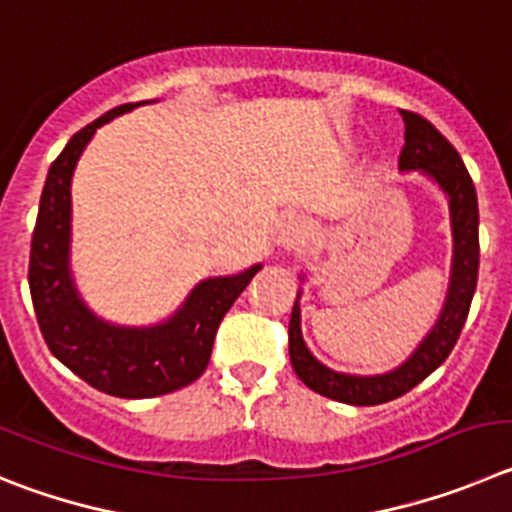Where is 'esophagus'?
I'll use <instances>...</instances> for the list:
<instances>
[{
    "label": "esophagus",
    "mask_w": 512,
    "mask_h": 512,
    "mask_svg": "<svg viewBox=\"0 0 512 512\" xmlns=\"http://www.w3.org/2000/svg\"><path fill=\"white\" fill-rule=\"evenodd\" d=\"M306 232H308L306 219H303V216H296V214H288L278 227V242L285 247L296 245V242H301L303 234Z\"/></svg>",
    "instance_id": "obj_1"
}]
</instances>
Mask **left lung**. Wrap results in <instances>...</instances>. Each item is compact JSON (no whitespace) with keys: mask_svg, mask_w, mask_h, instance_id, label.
Listing matches in <instances>:
<instances>
[{"mask_svg":"<svg viewBox=\"0 0 512 512\" xmlns=\"http://www.w3.org/2000/svg\"><path fill=\"white\" fill-rule=\"evenodd\" d=\"M405 122V145L400 150L398 168L403 173L418 170L421 176L431 178L444 191L449 204L451 224V273L446 288L444 306L439 319L421 339L413 354L395 370L382 375H347L326 367L313 357L303 342L301 331V290L288 324V352L290 365L301 377L303 385L324 398L339 400L347 405H380L400 398L413 390L418 382L426 380L436 367L449 357L457 344L462 326L467 321L469 303L477 288V270H480V211H477V191L464 168L459 153L451 142L436 130L434 124L421 114L400 112ZM303 278V275H301Z\"/></svg>","mask_w":512,"mask_h":512,"instance_id":"1","label":"left lung"}]
</instances>
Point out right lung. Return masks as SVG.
<instances>
[{
	"label": "right lung",
	"instance_id": "obj_1",
	"mask_svg": "<svg viewBox=\"0 0 512 512\" xmlns=\"http://www.w3.org/2000/svg\"><path fill=\"white\" fill-rule=\"evenodd\" d=\"M140 104H122L68 140L40 196L30 247V296L50 352L91 388L117 398H155L204 375L224 313L262 265L193 285L173 316L153 326H119L96 316L71 273V178L101 124Z\"/></svg>",
	"mask_w": 512,
	"mask_h": 512
}]
</instances>
